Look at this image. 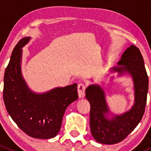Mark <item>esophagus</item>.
I'll return each mask as SVG.
<instances>
[{"label":"esophagus","mask_w":151,"mask_h":151,"mask_svg":"<svg viewBox=\"0 0 151 151\" xmlns=\"http://www.w3.org/2000/svg\"><path fill=\"white\" fill-rule=\"evenodd\" d=\"M77 91H78V95L80 98H82V97L84 96L85 94V85L84 83H79L78 86H77Z\"/></svg>","instance_id":"34e87169"}]
</instances>
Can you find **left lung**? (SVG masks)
Here are the masks:
<instances>
[{
	"label": "left lung",
	"mask_w": 151,
	"mask_h": 151,
	"mask_svg": "<svg viewBox=\"0 0 151 151\" xmlns=\"http://www.w3.org/2000/svg\"><path fill=\"white\" fill-rule=\"evenodd\" d=\"M114 68L120 74L127 72L133 77L135 101L133 107L126 113L111 120L105 118L108 112L105 95L100 86L90 85L85 90V97L91 104L90 126L93 137L102 144L112 145L121 142L140 122L144 115L148 91V77L140 51L134 45L126 49Z\"/></svg>",
	"instance_id": "obj_1"
}]
</instances>
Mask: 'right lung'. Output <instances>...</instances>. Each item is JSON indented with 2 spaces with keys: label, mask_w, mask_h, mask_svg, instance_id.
<instances>
[{
  "label": "right lung",
  "mask_w": 151,
  "mask_h": 151,
  "mask_svg": "<svg viewBox=\"0 0 151 151\" xmlns=\"http://www.w3.org/2000/svg\"><path fill=\"white\" fill-rule=\"evenodd\" d=\"M29 37L19 41L12 51L4 79V101L18 127L33 138L55 137L61 127L67 106L78 99L77 83L43 94L30 91L21 74L22 47Z\"/></svg>",
  "instance_id": "right-lung-1"
}]
</instances>
